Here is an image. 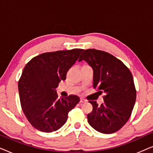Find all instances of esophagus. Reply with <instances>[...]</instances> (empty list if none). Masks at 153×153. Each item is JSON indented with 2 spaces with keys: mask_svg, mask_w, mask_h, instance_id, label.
<instances>
[{
  "mask_svg": "<svg viewBox=\"0 0 153 153\" xmlns=\"http://www.w3.org/2000/svg\"><path fill=\"white\" fill-rule=\"evenodd\" d=\"M86 102V100L83 99V98H81L80 99V103H84V102Z\"/></svg>",
  "mask_w": 153,
  "mask_h": 153,
  "instance_id": "obj_1",
  "label": "esophagus"
}]
</instances>
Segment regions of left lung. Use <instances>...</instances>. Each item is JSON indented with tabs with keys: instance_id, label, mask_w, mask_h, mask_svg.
Masks as SVG:
<instances>
[{
	"instance_id": "8db88e82",
	"label": "left lung",
	"mask_w": 153,
	"mask_h": 153,
	"mask_svg": "<svg viewBox=\"0 0 153 153\" xmlns=\"http://www.w3.org/2000/svg\"><path fill=\"white\" fill-rule=\"evenodd\" d=\"M82 60L93 69V87L106 94L100 106L89 101L93 111L87 116L88 123L99 132H116L129 120L134 106L137 92L132 74L122 61L100 50H85L79 61Z\"/></svg>"
}]
</instances>
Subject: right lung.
Returning a JSON list of instances; mask_svg holds the SVG:
<instances>
[{
    "instance_id": "right-lung-1",
    "label": "right lung",
    "mask_w": 153,
    "mask_h": 153,
    "mask_svg": "<svg viewBox=\"0 0 153 153\" xmlns=\"http://www.w3.org/2000/svg\"><path fill=\"white\" fill-rule=\"evenodd\" d=\"M83 51L42 53L26 65L19 81V93L23 111L35 129L47 133L59 129L80 101L76 95L58 98L56 88L60 81L65 80L69 69Z\"/></svg>"
}]
</instances>
